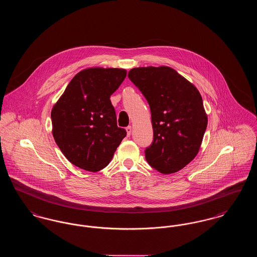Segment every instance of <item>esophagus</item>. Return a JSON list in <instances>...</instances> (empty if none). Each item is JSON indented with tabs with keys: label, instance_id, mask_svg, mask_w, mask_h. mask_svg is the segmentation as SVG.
Returning a JSON list of instances; mask_svg holds the SVG:
<instances>
[{
	"label": "esophagus",
	"instance_id": "1",
	"mask_svg": "<svg viewBox=\"0 0 257 257\" xmlns=\"http://www.w3.org/2000/svg\"><path fill=\"white\" fill-rule=\"evenodd\" d=\"M126 131H127V136L129 137V136L131 135V132H132V127H131V126L126 127Z\"/></svg>",
	"mask_w": 257,
	"mask_h": 257
}]
</instances>
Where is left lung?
Masks as SVG:
<instances>
[{
	"label": "left lung",
	"instance_id": "obj_1",
	"mask_svg": "<svg viewBox=\"0 0 257 257\" xmlns=\"http://www.w3.org/2000/svg\"><path fill=\"white\" fill-rule=\"evenodd\" d=\"M128 78L150 107L153 141L145 150L147 163L164 174L180 171L196 157L207 127L200 93L168 66L134 68Z\"/></svg>",
	"mask_w": 257,
	"mask_h": 257
}]
</instances>
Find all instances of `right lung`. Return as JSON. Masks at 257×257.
Segmentation results:
<instances>
[{"mask_svg": "<svg viewBox=\"0 0 257 257\" xmlns=\"http://www.w3.org/2000/svg\"><path fill=\"white\" fill-rule=\"evenodd\" d=\"M126 70L88 68L77 74L53 107V136L63 155L87 171L104 169L126 137L117 127L110 95L119 87Z\"/></svg>", "mask_w": 257, "mask_h": 257, "instance_id": "1", "label": "right lung"}]
</instances>
